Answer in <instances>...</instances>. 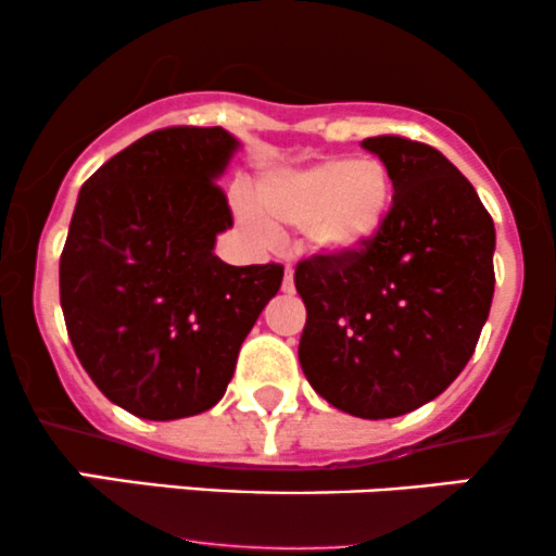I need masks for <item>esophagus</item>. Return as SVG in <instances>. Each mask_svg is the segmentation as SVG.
<instances>
[{"instance_id": "34e87169", "label": "esophagus", "mask_w": 556, "mask_h": 556, "mask_svg": "<svg viewBox=\"0 0 556 556\" xmlns=\"http://www.w3.org/2000/svg\"><path fill=\"white\" fill-rule=\"evenodd\" d=\"M282 290H285V292H292V290H295V269H292V266H287V269H285V282H282Z\"/></svg>"}]
</instances>
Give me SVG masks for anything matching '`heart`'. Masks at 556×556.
Listing matches in <instances>:
<instances>
[{
    "instance_id": "b5f03b06",
    "label": "heart",
    "mask_w": 556,
    "mask_h": 556,
    "mask_svg": "<svg viewBox=\"0 0 556 556\" xmlns=\"http://www.w3.org/2000/svg\"><path fill=\"white\" fill-rule=\"evenodd\" d=\"M256 208L240 203L248 227H300L311 256L348 258L366 251L384 229L394 201L389 169L376 159H324L305 167L266 172L256 182Z\"/></svg>"
}]
</instances>
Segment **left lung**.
Instances as JSON below:
<instances>
[{"mask_svg":"<svg viewBox=\"0 0 556 556\" xmlns=\"http://www.w3.org/2000/svg\"><path fill=\"white\" fill-rule=\"evenodd\" d=\"M363 149L394 182L366 251L295 271L308 384L355 418H397L444 392L473 355L494 298V222L476 188L426 143L379 136Z\"/></svg>","mask_w":556,"mask_h":556,"instance_id":"8db88e82","label":"left lung"}]
</instances>
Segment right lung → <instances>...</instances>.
Listing matches in <instances>:
<instances>
[{
  "instance_id": "add662e5",
  "label": "right lung",
  "mask_w": 556,
  "mask_h": 556,
  "mask_svg": "<svg viewBox=\"0 0 556 556\" xmlns=\"http://www.w3.org/2000/svg\"><path fill=\"white\" fill-rule=\"evenodd\" d=\"M240 140L167 127L88 177L60 258V303L80 366L146 420L198 416L225 397L240 344L277 295V264L229 266L222 180Z\"/></svg>"
}]
</instances>
